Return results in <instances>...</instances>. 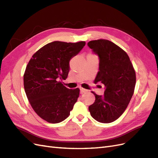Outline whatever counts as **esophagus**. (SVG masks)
I'll return each mask as SVG.
<instances>
[{
  "label": "esophagus",
  "instance_id": "esophagus-1",
  "mask_svg": "<svg viewBox=\"0 0 158 158\" xmlns=\"http://www.w3.org/2000/svg\"><path fill=\"white\" fill-rule=\"evenodd\" d=\"M88 91L87 89H83V88H80V93H81V94H83V93H86V92H87Z\"/></svg>",
  "mask_w": 158,
  "mask_h": 158
}]
</instances>
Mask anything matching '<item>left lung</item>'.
I'll return each mask as SVG.
<instances>
[{
    "instance_id": "obj_1",
    "label": "left lung",
    "mask_w": 158,
    "mask_h": 158,
    "mask_svg": "<svg viewBox=\"0 0 158 158\" xmlns=\"http://www.w3.org/2000/svg\"><path fill=\"white\" fill-rule=\"evenodd\" d=\"M87 46L99 59V71L94 83L105 85L104 95L94 97L89 106L91 116L101 123L114 122L123 114L133 95L136 73L127 53L107 40H93Z\"/></svg>"
}]
</instances>
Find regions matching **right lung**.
<instances>
[{
  "label": "right lung",
  "mask_w": 158,
  "mask_h": 158,
  "mask_svg": "<svg viewBox=\"0 0 158 158\" xmlns=\"http://www.w3.org/2000/svg\"><path fill=\"white\" fill-rule=\"evenodd\" d=\"M85 46V42L49 43L35 52L27 65L24 75L27 98L36 114L48 123L64 121L77 101L79 89H67L61 81L67 77L71 58Z\"/></svg>",
  "instance_id": "1"
}]
</instances>
